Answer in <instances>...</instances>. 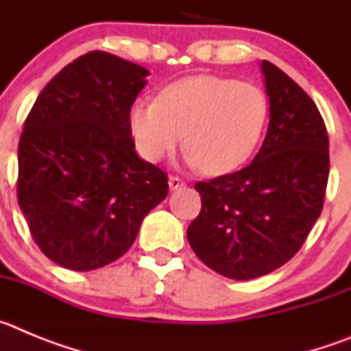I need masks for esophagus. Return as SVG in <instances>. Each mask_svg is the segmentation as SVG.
I'll use <instances>...</instances> for the list:
<instances>
[{
	"mask_svg": "<svg viewBox=\"0 0 351 351\" xmlns=\"http://www.w3.org/2000/svg\"><path fill=\"white\" fill-rule=\"evenodd\" d=\"M186 186V182L182 181V179H179V178H176V176H172V178L169 179V188L172 191H176V190H179V188H184Z\"/></svg>",
	"mask_w": 351,
	"mask_h": 351,
	"instance_id": "34e87169",
	"label": "esophagus"
}]
</instances>
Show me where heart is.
<instances>
[{
	"mask_svg": "<svg viewBox=\"0 0 351 351\" xmlns=\"http://www.w3.org/2000/svg\"><path fill=\"white\" fill-rule=\"evenodd\" d=\"M267 98L256 86L216 75L176 80L156 100L130 108V132L138 153L160 161L184 135L186 163L207 173H228L255 151L267 121Z\"/></svg>",
	"mask_w": 351,
	"mask_h": 351,
	"instance_id": "b5f03b06",
	"label": "heart"
}]
</instances>
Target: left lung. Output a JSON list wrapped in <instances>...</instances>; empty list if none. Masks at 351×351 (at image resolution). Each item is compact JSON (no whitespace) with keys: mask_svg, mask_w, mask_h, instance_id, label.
Instances as JSON below:
<instances>
[{"mask_svg":"<svg viewBox=\"0 0 351 351\" xmlns=\"http://www.w3.org/2000/svg\"><path fill=\"white\" fill-rule=\"evenodd\" d=\"M269 128L250 165L197 182L202 209L188 241L207 267L230 280H255L295 255L324 207L328 135L308 93L262 61Z\"/></svg>","mask_w":351,"mask_h":351,"instance_id":"left-lung-1","label":"left lung"}]
</instances>
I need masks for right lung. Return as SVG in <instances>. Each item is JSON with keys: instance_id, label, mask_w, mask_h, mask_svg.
<instances>
[{"instance_id": "add662e5", "label": "right lung", "mask_w": 351, "mask_h": 351, "mask_svg": "<svg viewBox=\"0 0 351 351\" xmlns=\"http://www.w3.org/2000/svg\"><path fill=\"white\" fill-rule=\"evenodd\" d=\"M149 71L108 52L77 58L43 88L19 141V207L42 253L70 271L123 256L169 193L141 160L130 108Z\"/></svg>"}]
</instances>
